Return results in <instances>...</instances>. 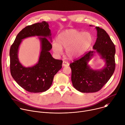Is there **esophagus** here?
I'll list each match as a JSON object with an SVG mask.
<instances>
[{
	"label": "esophagus",
	"mask_w": 125,
	"mask_h": 125,
	"mask_svg": "<svg viewBox=\"0 0 125 125\" xmlns=\"http://www.w3.org/2000/svg\"><path fill=\"white\" fill-rule=\"evenodd\" d=\"M62 65L63 66H64V67H66V66H68L69 65V63L67 62V61H63V64H62Z\"/></svg>",
	"instance_id": "esophagus-1"
}]
</instances>
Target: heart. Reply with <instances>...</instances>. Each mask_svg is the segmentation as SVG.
Listing matches in <instances>:
<instances>
[{
    "label": "heart",
    "instance_id": "b5f03b06",
    "mask_svg": "<svg viewBox=\"0 0 125 125\" xmlns=\"http://www.w3.org/2000/svg\"><path fill=\"white\" fill-rule=\"evenodd\" d=\"M94 38L89 32H83L75 29H69L59 34L57 41L52 45L53 52L60 55L62 48H66V54L70 58L80 57L92 46Z\"/></svg>",
    "mask_w": 125,
    "mask_h": 125
}]
</instances>
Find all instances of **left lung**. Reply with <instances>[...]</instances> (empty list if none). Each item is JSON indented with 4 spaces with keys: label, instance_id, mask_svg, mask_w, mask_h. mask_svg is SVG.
I'll use <instances>...</instances> for the list:
<instances>
[{
    "label": "left lung",
    "instance_id": "obj_1",
    "mask_svg": "<svg viewBox=\"0 0 125 125\" xmlns=\"http://www.w3.org/2000/svg\"><path fill=\"white\" fill-rule=\"evenodd\" d=\"M95 28L97 38L93 47L95 51H89L70 64L73 86L83 93L98 92L109 80L115 69V45L105 30L99 27ZM96 52L105 62L104 67L100 70H93L87 64Z\"/></svg>",
    "mask_w": 125,
    "mask_h": 125
}]
</instances>
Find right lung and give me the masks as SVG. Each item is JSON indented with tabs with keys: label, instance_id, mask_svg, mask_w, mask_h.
I'll list each match as a JSON object with an SVG mask.
<instances>
[{
	"label": "right lung",
	"instance_id": "obj_1",
	"mask_svg": "<svg viewBox=\"0 0 125 125\" xmlns=\"http://www.w3.org/2000/svg\"><path fill=\"white\" fill-rule=\"evenodd\" d=\"M40 36L41 52L38 62L32 67H25L19 62L18 49L21 40L29 37ZM51 30L46 21L27 26L17 34L10 49V68L11 76L16 83L27 91L40 93L51 86L54 75L62 68L63 61L55 59L49 51L52 48Z\"/></svg>",
	"mask_w": 125,
	"mask_h": 125
}]
</instances>
